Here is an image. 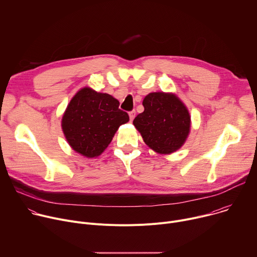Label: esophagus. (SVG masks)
I'll list each match as a JSON object with an SVG mask.
<instances>
[{"mask_svg":"<svg viewBox=\"0 0 257 257\" xmlns=\"http://www.w3.org/2000/svg\"><path fill=\"white\" fill-rule=\"evenodd\" d=\"M135 115H136V112L134 111V109H133V111L129 112V117H130V121H131V122L134 120V118H135Z\"/></svg>","mask_w":257,"mask_h":257,"instance_id":"obj_1","label":"esophagus"}]
</instances>
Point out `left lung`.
<instances>
[{"label":"left lung","instance_id":"1","mask_svg":"<svg viewBox=\"0 0 257 257\" xmlns=\"http://www.w3.org/2000/svg\"><path fill=\"white\" fill-rule=\"evenodd\" d=\"M143 113L137 115L133 125L151 150L170 155L184 145L191 127L187 106L175 93L151 92L142 101Z\"/></svg>","mask_w":257,"mask_h":257}]
</instances>
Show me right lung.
I'll return each mask as SVG.
<instances>
[{
	"instance_id": "obj_1",
	"label": "right lung",
	"mask_w": 257,
	"mask_h": 257,
	"mask_svg": "<svg viewBox=\"0 0 257 257\" xmlns=\"http://www.w3.org/2000/svg\"><path fill=\"white\" fill-rule=\"evenodd\" d=\"M119 104L111 94L88 86L78 90L68 103L61 122L71 149L88 159L100 156L119 127L129 121Z\"/></svg>"
}]
</instances>
